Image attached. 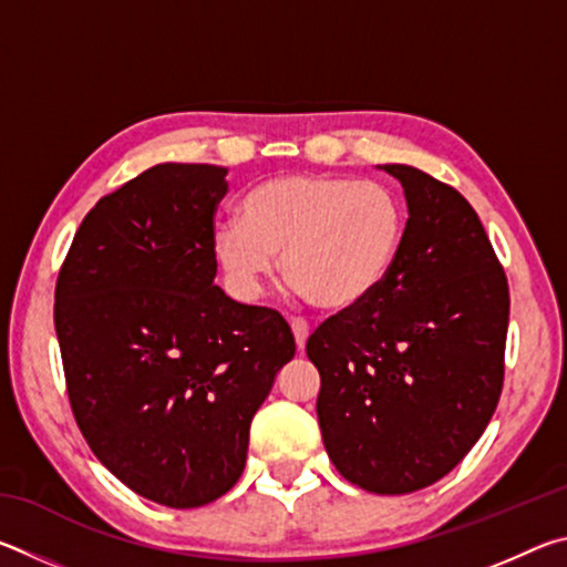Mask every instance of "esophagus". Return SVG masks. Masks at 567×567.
<instances>
[{"mask_svg": "<svg viewBox=\"0 0 567 567\" xmlns=\"http://www.w3.org/2000/svg\"><path fill=\"white\" fill-rule=\"evenodd\" d=\"M292 332H295V344H297V350H305L307 334H310V324H307L302 318H295V320H292Z\"/></svg>", "mask_w": 567, "mask_h": 567, "instance_id": "obj_1", "label": "esophagus"}]
</instances>
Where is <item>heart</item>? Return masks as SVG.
<instances>
[{
  "label": "heart",
  "instance_id": "1",
  "mask_svg": "<svg viewBox=\"0 0 567 567\" xmlns=\"http://www.w3.org/2000/svg\"><path fill=\"white\" fill-rule=\"evenodd\" d=\"M405 207L382 182L342 175H280L257 185L243 219H219L213 249L237 295L252 300L275 272L324 310L368 300L395 265Z\"/></svg>",
  "mask_w": 567,
  "mask_h": 567
}]
</instances>
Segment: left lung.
Instances as JSON below:
<instances>
[{"label":"left lung","instance_id":"1","mask_svg":"<svg viewBox=\"0 0 567 567\" xmlns=\"http://www.w3.org/2000/svg\"><path fill=\"white\" fill-rule=\"evenodd\" d=\"M408 199L395 265L368 300L307 338L318 417L352 485L405 495L445 477L497 408L511 290L491 237L455 187L385 165Z\"/></svg>","mask_w":567,"mask_h":567}]
</instances>
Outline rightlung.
<instances>
[{
    "instance_id": "right-lung-1",
    "label": "right lung",
    "mask_w": 567,
    "mask_h": 567,
    "mask_svg": "<svg viewBox=\"0 0 567 567\" xmlns=\"http://www.w3.org/2000/svg\"><path fill=\"white\" fill-rule=\"evenodd\" d=\"M225 175L167 162L124 182L82 219L54 287L76 425L114 477L167 507L237 483L249 422L295 358L280 312L215 285Z\"/></svg>"
}]
</instances>
